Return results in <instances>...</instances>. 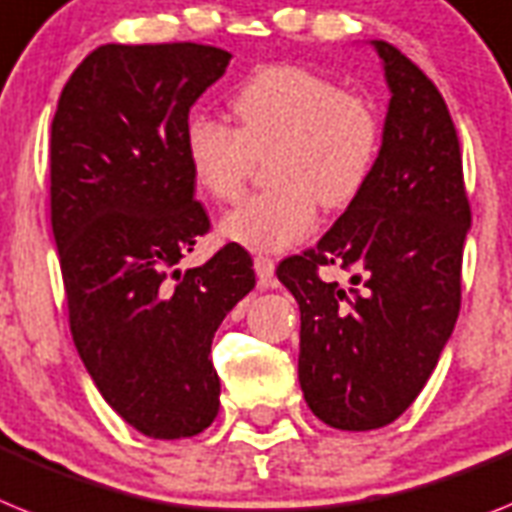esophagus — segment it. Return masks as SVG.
Masks as SVG:
<instances>
[{
  "label": "esophagus",
  "instance_id": "34e87169",
  "mask_svg": "<svg viewBox=\"0 0 512 512\" xmlns=\"http://www.w3.org/2000/svg\"><path fill=\"white\" fill-rule=\"evenodd\" d=\"M253 269H256V277H259V285L269 287L274 282V261L269 256H256L253 259Z\"/></svg>",
  "mask_w": 512,
  "mask_h": 512
}]
</instances>
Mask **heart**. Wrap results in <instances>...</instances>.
Returning <instances> with one entry per match:
<instances>
[{
	"instance_id": "obj_1",
	"label": "heart",
	"mask_w": 512,
	"mask_h": 512,
	"mask_svg": "<svg viewBox=\"0 0 512 512\" xmlns=\"http://www.w3.org/2000/svg\"><path fill=\"white\" fill-rule=\"evenodd\" d=\"M235 128L193 114L183 149L193 183L227 204L266 159L272 188L222 219V235L248 251H285L316 227V204L345 209L369 185L382 151V117L366 96L298 65H272L235 91Z\"/></svg>"
}]
</instances>
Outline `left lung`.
I'll list each match as a JSON object with an SVG mask.
<instances>
[{
  "mask_svg": "<svg viewBox=\"0 0 512 512\" xmlns=\"http://www.w3.org/2000/svg\"><path fill=\"white\" fill-rule=\"evenodd\" d=\"M392 99L369 185L277 277L301 306L298 379L324 424L369 432L424 390L460 311L471 204L447 104L398 46L374 41ZM329 263L354 274L324 283Z\"/></svg>",
  "mask_w": 512,
  "mask_h": 512,
  "instance_id": "obj_1",
  "label": "left lung"
}]
</instances>
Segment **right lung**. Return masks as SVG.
I'll list each match as a JSON object with an SVG mask.
<instances>
[{"label":"right lung","mask_w":512,"mask_h":512,"mask_svg":"<svg viewBox=\"0 0 512 512\" xmlns=\"http://www.w3.org/2000/svg\"><path fill=\"white\" fill-rule=\"evenodd\" d=\"M206 44H104L52 120V230L67 319L101 398L154 439L204 432L219 413L211 340L256 285L246 248L180 261L211 227L183 149L188 112L225 75Z\"/></svg>","instance_id":"add662e5"}]
</instances>
